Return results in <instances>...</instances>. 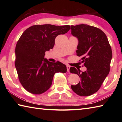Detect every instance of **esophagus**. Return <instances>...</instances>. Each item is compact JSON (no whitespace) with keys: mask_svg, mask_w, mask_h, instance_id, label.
I'll return each mask as SVG.
<instances>
[{"mask_svg":"<svg viewBox=\"0 0 122 122\" xmlns=\"http://www.w3.org/2000/svg\"><path fill=\"white\" fill-rule=\"evenodd\" d=\"M71 67L69 65H67V71H69V69Z\"/></svg>","mask_w":122,"mask_h":122,"instance_id":"obj_1","label":"esophagus"}]
</instances>
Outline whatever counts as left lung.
I'll return each instance as SVG.
<instances>
[{
	"label": "left lung",
	"mask_w": 122,
	"mask_h": 122,
	"mask_svg": "<svg viewBox=\"0 0 122 122\" xmlns=\"http://www.w3.org/2000/svg\"><path fill=\"white\" fill-rule=\"evenodd\" d=\"M72 36L78 39L76 55L81 57L85 71L71 67L70 72L81 77V81L71 89L78 95L88 96L100 88L110 71L112 51L106 34L95 27L81 24L71 26Z\"/></svg>",
	"instance_id": "8db88e82"
}]
</instances>
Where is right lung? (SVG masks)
Instances as JSON below:
<instances>
[{"label":"right lung","mask_w":122,"mask_h":122,"mask_svg":"<svg viewBox=\"0 0 122 122\" xmlns=\"http://www.w3.org/2000/svg\"><path fill=\"white\" fill-rule=\"evenodd\" d=\"M70 27L36 25L28 28L20 36L15 49V66L20 83L28 92L44 93L51 87L55 73L67 72L65 65L49 62L45 55L53 48L55 38L67 33Z\"/></svg>","instance_id":"1"}]
</instances>
